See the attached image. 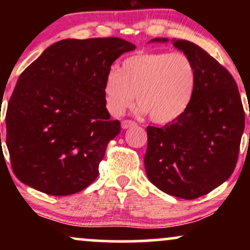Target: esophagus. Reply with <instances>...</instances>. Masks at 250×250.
<instances>
[{
    "mask_svg": "<svg viewBox=\"0 0 250 250\" xmlns=\"http://www.w3.org/2000/svg\"><path fill=\"white\" fill-rule=\"evenodd\" d=\"M134 125H136V123H135L134 121H131V120H123V121L121 122L122 129L131 128V127H134Z\"/></svg>",
    "mask_w": 250,
    "mask_h": 250,
    "instance_id": "34e87169",
    "label": "esophagus"
}]
</instances>
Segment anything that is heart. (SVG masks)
<instances>
[{"mask_svg":"<svg viewBox=\"0 0 250 250\" xmlns=\"http://www.w3.org/2000/svg\"><path fill=\"white\" fill-rule=\"evenodd\" d=\"M196 88V69L183 53H140L122 62L104 79L105 108L121 116L133 104L157 125L176 121L187 111Z\"/></svg>","mask_w":250,"mask_h":250,"instance_id":"obj_1","label":"heart"}]
</instances>
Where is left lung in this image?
<instances>
[{
  "mask_svg": "<svg viewBox=\"0 0 250 250\" xmlns=\"http://www.w3.org/2000/svg\"><path fill=\"white\" fill-rule=\"evenodd\" d=\"M173 44L193 61L196 88L180 119L162 128L147 127L145 167L149 181L160 190L194 200L233 174L245 130V110L236 82L225 67L193 42L173 40Z\"/></svg>",
  "mask_w": 250,
  "mask_h": 250,
  "instance_id": "obj_1",
  "label": "left lung"
}]
</instances>
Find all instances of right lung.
I'll list each match as a JSON object with an SVG mask.
<instances>
[{
	"instance_id": "1",
	"label": "right lung",
	"mask_w": 250,
	"mask_h": 250,
	"mask_svg": "<svg viewBox=\"0 0 250 250\" xmlns=\"http://www.w3.org/2000/svg\"><path fill=\"white\" fill-rule=\"evenodd\" d=\"M135 48L119 37L67 39L25 68L5 115V143L21 182L65 196L95 181L108 142L121 130L105 108L104 79Z\"/></svg>"
}]
</instances>
